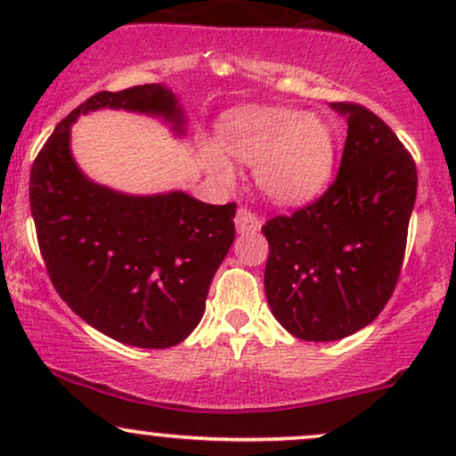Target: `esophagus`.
Masks as SVG:
<instances>
[{
	"instance_id": "1",
	"label": "esophagus",
	"mask_w": 456,
	"mask_h": 456,
	"mask_svg": "<svg viewBox=\"0 0 456 456\" xmlns=\"http://www.w3.org/2000/svg\"><path fill=\"white\" fill-rule=\"evenodd\" d=\"M261 227L259 216L248 208H240L238 214H235V229L240 233H248V232H257Z\"/></svg>"
}]
</instances>
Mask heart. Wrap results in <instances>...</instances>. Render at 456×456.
<instances>
[{
	"instance_id": "heart-1",
	"label": "heart",
	"mask_w": 456,
	"mask_h": 456,
	"mask_svg": "<svg viewBox=\"0 0 456 456\" xmlns=\"http://www.w3.org/2000/svg\"><path fill=\"white\" fill-rule=\"evenodd\" d=\"M221 145L229 156L255 165L261 191L279 203H302L328 182L334 162L332 133L315 115L287 109H253L224 119ZM221 180H232L233 167L214 145L203 150Z\"/></svg>"
}]
</instances>
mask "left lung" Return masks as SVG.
I'll use <instances>...</instances> for the list:
<instances>
[{
  "mask_svg": "<svg viewBox=\"0 0 456 456\" xmlns=\"http://www.w3.org/2000/svg\"><path fill=\"white\" fill-rule=\"evenodd\" d=\"M330 107L347 118L337 180L261 227L272 313L313 343L349 337L384 311L401 276L418 188L416 162L379 115L355 102Z\"/></svg>",
  "mask_w": 456,
  "mask_h": 456,
  "instance_id": "left-lung-1",
  "label": "left lung"
}]
</instances>
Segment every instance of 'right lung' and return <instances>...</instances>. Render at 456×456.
<instances>
[{
    "mask_svg": "<svg viewBox=\"0 0 456 456\" xmlns=\"http://www.w3.org/2000/svg\"><path fill=\"white\" fill-rule=\"evenodd\" d=\"M184 115L159 83L98 92L57 124L31 165L29 208L46 274L83 322L119 343H182L206 311L210 282L235 238V203L186 192L133 197L94 184L70 154V124L96 109Z\"/></svg>",
    "mask_w": 456,
    "mask_h": 456,
    "instance_id": "1",
    "label": "right lung"
}]
</instances>
